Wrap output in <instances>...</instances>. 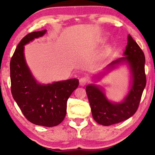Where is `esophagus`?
<instances>
[{"mask_svg":"<svg viewBox=\"0 0 155 155\" xmlns=\"http://www.w3.org/2000/svg\"><path fill=\"white\" fill-rule=\"evenodd\" d=\"M88 81L87 76H83L79 79V84L80 86H84Z\"/></svg>","mask_w":155,"mask_h":155,"instance_id":"34e87169","label":"esophagus"}]
</instances>
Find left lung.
<instances>
[{
    "label": "left lung",
    "mask_w": 155,
    "mask_h": 155,
    "mask_svg": "<svg viewBox=\"0 0 155 155\" xmlns=\"http://www.w3.org/2000/svg\"><path fill=\"white\" fill-rule=\"evenodd\" d=\"M124 55L125 56L108 65L110 68H114L115 65L126 62L130 68L133 84L128 95L122 103L110 102L104 91L95 85L90 84L86 87L92 117L96 122L102 125L108 126L119 123L132 117L138 109L146 87L144 54L130 35H128Z\"/></svg>",
    "instance_id": "1"
}]
</instances>
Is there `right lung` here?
<instances>
[{"label": "right lung", "instance_id": "add662e5", "mask_svg": "<svg viewBox=\"0 0 155 155\" xmlns=\"http://www.w3.org/2000/svg\"><path fill=\"white\" fill-rule=\"evenodd\" d=\"M46 32L28 33L17 45L10 62L11 91L27 120L37 125L54 127L65 118L68 99L79 86V79L41 84L33 77L25 60L24 45Z\"/></svg>", "mask_w": 155, "mask_h": 155}]
</instances>
